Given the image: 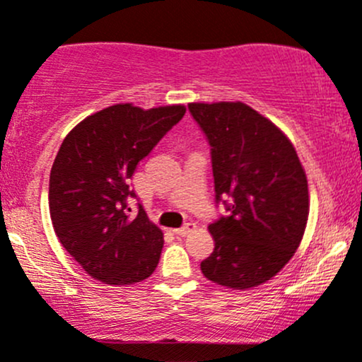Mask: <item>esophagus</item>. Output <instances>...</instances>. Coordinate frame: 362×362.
I'll return each mask as SVG.
<instances>
[{
	"label": "esophagus",
	"instance_id": "34e87169",
	"mask_svg": "<svg viewBox=\"0 0 362 362\" xmlns=\"http://www.w3.org/2000/svg\"><path fill=\"white\" fill-rule=\"evenodd\" d=\"M196 228H197L196 223H187V225L182 226V228H175L173 232H175V235L185 237V235H189L190 232H194V230H196Z\"/></svg>",
	"mask_w": 362,
	"mask_h": 362
}]
</instances>
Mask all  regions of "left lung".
I'll use <instances>...</instances> for the list:
<instances>
[{
	"instance_id": "obj_1",
	"label": "left lung",
	"mask_w": 362,
	"mask_h": 362,
	"mask_svg": "<svg viewBox=\"0 0 362 362\" xmlns=\"http://www.w3.org/2000/svg\"><path fill=\"white\" fill-rule=\"evenodd\" d=\"M211 146L216 201L230 214L208 226L201 263L213 284L247 291L272 280L299 247L309 216L308 177L291 139L240 101L189 103Z\"/></svg>"
}]
</instances>
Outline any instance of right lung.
Returning <instances> with one entry per match:
<instances>
[{
	"mask_svg": "<svg viewBox=\"0 0 362 362\" xmlns=\"http://www.w3.org/2000/svg\"><path fill=\"white\" fill-rule=\"evenodd\" d=\"M185 115L184 105L144 110L132 103L89 115L63 139L49 175V214L65 251L89 276L132 285L160 263L163 232L139 206L129 180L139 161Z\"/></svg>",
	"mask_w": 362,
	"mask_h": 362,
	"instance_id": "1",
	"label": "right lung"
}]
</instances>
